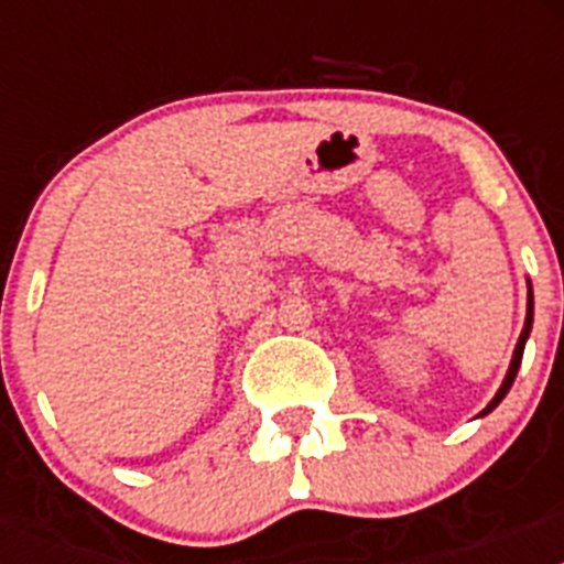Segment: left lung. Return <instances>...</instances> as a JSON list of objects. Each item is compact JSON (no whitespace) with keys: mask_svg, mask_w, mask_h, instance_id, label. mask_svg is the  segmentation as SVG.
I'll use <instances>...</instances> for the list:
<instances>
[{"mask_svg":"<svg viewBox=\"0 0 564 564\" xmlns=\"http://www.w3.org/2000/svg\"><path fill=\"white\" fill-rule=\"evenodd\" d=\"M531 325H534V293H531V285H528V313H525V327H522L520 341H517V347H514V358H511V367H508L506 378H502V387H500V390H497V395L491 398V403H488V406H486V410L480 412V415H488V412L495 410L497 403H500L502 398L508 395V390H511V383H514V378H517V370H520L522 350H525V341H528V333H531Z\"/></svg>","mask_w":564,"mask_h":564,"instance_id":"8db88e82","label":"left lung"}]
</instances>
